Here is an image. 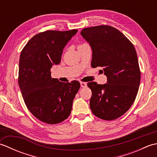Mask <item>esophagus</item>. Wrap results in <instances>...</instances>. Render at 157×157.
<instances>
[{
	"mask_svg": "<svg viewBox=\"0 0 157 157\" xmlns=\"http://www.w3.org/2000/svg\"><path fill=\"white\" fill-rule=\"evenodd\" d=\"M80 85H81L82 88H85V87H86V86H87V83L84 82H81Z\"/></svg>",
	"mask_w": 157,
	"mask_h": 157,
	"instance_id": "obj_1",
	"label": "esophagus"
}]
</instances>
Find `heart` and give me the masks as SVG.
Masks as SVG:
<instances>
[{
    "mask_svg": "<svg viewBox=\"0 0 157 157\" xmlns=\"http://www.w3.org/2000/svg\"><path fill=\"white\" fill-rule=\"evenodd\" d=\"M82 44H80V45H79L78 46H82Z\"/></svg>",
    "mask_w": 157,
    "mask_h": 157,
    "instance_id": "1",
    "label": "heart"
}]
</instances>
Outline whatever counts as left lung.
Masks as SVG:
<instances>
[{
  "label": "left lung",
  "instance_id": "obj_1",
  "mask_svg": "<svg viewBox=\"0 0 157 157\" xmlns=\"http://www.w3.org/2000/svg\"><path fill=\"white\" fill-rule=\"evenodd\" d=\"M81 35L92 50V67H101L107 77L105 84L88 83L91 111L100 119H117L131 107L138 92L141 75L136 49L124 34L110 25L84 28Z\"/></svg>",
  "mask_w": 157,
  "mask_h": 157
}]
</instances>
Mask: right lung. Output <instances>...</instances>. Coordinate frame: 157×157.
Segmentation results:
<instances>
[{
	"label": "right lung",
	"instance_id": "right-lung-1",
	"mask_svg": "<svg viewBox=\"0 0 157 157\" xmlns=\"http://www.w3.org/2000/svg\"><path fill=\"white\" fill-rule=\"evenodd\" d=\"M78 32L48 30L35 35L19 58L18 83L23 101L35 117L54 125L69 116L80 84L63 83L51 78V69L61 62L63 48Z\"/></svg>",
	"mask_w": 157,
	"mask_h": 157
}]
</instances>
